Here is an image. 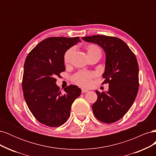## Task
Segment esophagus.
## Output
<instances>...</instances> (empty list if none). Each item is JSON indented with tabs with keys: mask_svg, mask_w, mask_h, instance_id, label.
Returning <instances> with one entry per match:
<instances>
[{
	"mask_svg": "<svg viewBox=\"0 0 156 156\" xmlns=\"http://www.w3.org/2000/svg\"><path fill=\"white\" fill-rule=\"evenodd\" d=\"M88 90L87 89H84V88H82L81 89V92L82 93H85V92H87Z\"/></svg>",
	"mask_w": 156,
	"mask_h": 156,
	"instance_id": "esophagus-1",
	"label": "esophagus"
}]
</instances>
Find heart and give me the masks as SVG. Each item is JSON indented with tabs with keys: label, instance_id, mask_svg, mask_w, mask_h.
I'll list each match as a JSON object with an SVG mask.
<instances>
[{
	"label": "heart",
	"instance_id": "1",
	"mask_svg": "<svg viewBox=\"0 0 156 156\" xmlns=\"http://www.w3.org/2000/svg\"><path fill=\"white\" fill-rule=\"evenodd\" d=\"M88 55L95 53L97 51H101L100 49L96 45H90L87 48ZM74 52V48H70L66 52L64 56V60L66 64H68L70 62L71 58ZM94 76V74L91 72H85V71H81L78 73H75L73 77L72 80L73 83L78 84V85L82 87H88L91 84L92 79Z\"/></svg>",
	"mask_w": 156,
	"mask_h": 156
}]
</instances>
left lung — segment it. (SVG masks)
<instances>
[{"instance_id":"8db88e82","label":"left lung","mask_w":156,"mask_h":156,"mask_svg":"<svg viewBox=\"0 0 156 156\" xmlns=\"http://www.w3.org/2000/svg\"><path fill=\"white\" fill-rule=\"evenodd\" d=\"M82 39L100 45L105 53L103 83L108 84V90H96L98 99L92 108L98 120L113 123L126 114L136 98L139 85L137 60L127 45L118 37L94 35Z\"/></svg>"}]
</instances>
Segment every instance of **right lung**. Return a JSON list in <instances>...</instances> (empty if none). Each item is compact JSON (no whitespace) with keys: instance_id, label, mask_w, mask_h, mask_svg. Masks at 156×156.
Here are the masks:
<instances>
[{"instance_id":"add662e5","label":"right lung","mask_w":156,"mask_h":156,"mask_svg":"<svg viewBox=\"0 0 156 156\" xmlns=\"http://www.w3.org/2000/svg\"><path fill=\"white\" fill-rule=\"evenodd\" d=\"M79 37H51L41 41L27 56L22 88L32 114L40 123L49 127L64 124L70 116L74 100L81 93L75 85H69L62 94L56 77L64 72L66 52L78 42Z\"/></svg>"}]
</instances>
